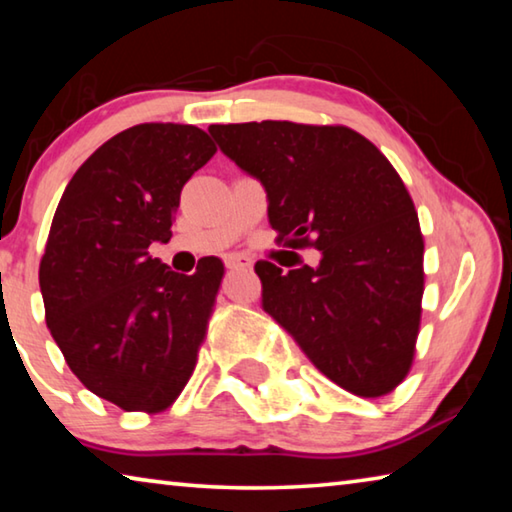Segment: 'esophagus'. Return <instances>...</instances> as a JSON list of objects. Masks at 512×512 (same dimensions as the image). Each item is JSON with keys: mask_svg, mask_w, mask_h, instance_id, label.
<instances>
[{"mask_svg": "<svg viewBox=\"0 0 512 512\" xmlns=\"http://www.w3.org/2000/svg\"><path fill=\"white\" fill-rule=\"evenodd\" d=\"M253 262H250L248 257H228L225 259V268H230V271H241V268H250Z\"/></svg>", "mask_w": 512, "mask_h": 512, "instance_id": "34e87169", "label": "esophagus"}]
</instances>
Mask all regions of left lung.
Listing matches in <instances>:
<instances>
[{
    "mask_svg": "<svg viewBox=\"0 0 512 512\" xmlns=\"http://www.w3.org/2000/svg\"><path fill=\"white\" fill-rule=\"evenodd\" d=\"M210 135L264 185L275 244L323 255L291 271L259 259L264 311L348 393L395 391L413 366L424 293V237L400 173L339 124L266 119Z\"/></svg>",
    "mask_w": 512,
    "mask_h": 512,
    "instance_id": "obj_1",
    "label": "left lung"
}]
</instances>
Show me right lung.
Wrapping results in <instances>:
<instances>
[{
    "label": "right lung",
    "instance_id": "obj_1",
    "mask_svg": "<svg viewBox=\"0 0 512 512\" xmlns=\"http://www.w3.org/2000/svg\"><path fill=\"white\" fill-rule=\"evenodd\" d=\"M214 153L196 126L128 128L81 164L51 221L47 327L81 384L124 411H167L194 375L223 262L180 275L149 248L171 239L180 192Z\"/></svg>",
    "mask_w": 512,
    "mask_h": 512
}]
</instances>
